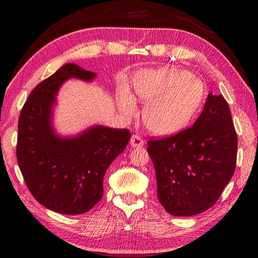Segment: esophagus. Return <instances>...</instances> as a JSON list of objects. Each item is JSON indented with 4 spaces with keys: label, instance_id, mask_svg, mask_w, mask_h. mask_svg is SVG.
Listing matches in <instances>:
<instances>
[{
    "label": "esophagus",
    "instance_id": "1",
    "mask_svg": "<svg viewBox=\"0 0 258 258\" xmlns=\"http://www.w3.org/2000/svg\"><path fill=\"white\" fill-rule=\"evenodd\" d=\"M131 146L134 148H141L145 146V141H143V139L140 137V135L134 134L132 135V138H131Z\"/></svg>",
    "mask_w": 258,
    "mask_h": 258
}]
</instances>
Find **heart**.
Wrapping results in <instances>:
<instances>
[{"label": "heart", "mask_w": 258, "mask_h": 258, "mask_svg": "<svg viewBox=\"0 0 258 258\" xmlns=\"http://www.w3.org/2000/svg\"><path fill=\"white\" fill-rule=\"evenodd\" d=\"M135 93L148 103L143 112L147 128L167 137L184 130L198 112L205 98V86L191 73L161 68L138 74ZM118 104L125 115L135 112V100L127 89H121Z\"/></svg>", "instance_id": "obj_1"}]
</instances>
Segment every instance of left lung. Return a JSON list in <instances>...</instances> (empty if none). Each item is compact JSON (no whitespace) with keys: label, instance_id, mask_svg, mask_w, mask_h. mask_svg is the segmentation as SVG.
Returning a JSON list of instances; mask_svg holds the SVG:
<instances>
[{"label":"left lung","instance_id":"obj_1","mask_svg":"<svg viewBox=\"0 0 258 258\" xmlns=\"http://www.w3.org/2000/svg\"><path fill=\"white\" fill-rule=\"evenodd\" d=\"M237 149L229 104L223 95L209 93L191 127L148 141L163 207L174 216H192L211 208L233 175Z\"/></svg>","mask_w":258,"mask_h":258}]
</instances>
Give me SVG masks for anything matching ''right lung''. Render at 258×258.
<instances>
[{
	"instance_id": "add662e5",
	"label": "right lung",
	"mask_w": 258,
	"mask_h": 258,
	"mask_svg": "<svg viewBox=\"0 0 258 258\" xmlns=\"http://www.w3.org/2000/svg\"><path fill=\"white\" fill-rule=\"evenodd\" d=\"M95 77L75 63H66L30 92L18 120L17 160L33 197L51 211L78 215L90 211L103 195V177L125 150L128 130L93 126L73 138L52 127V107L69 78Z\"/></svg>"
}]
</instances>
